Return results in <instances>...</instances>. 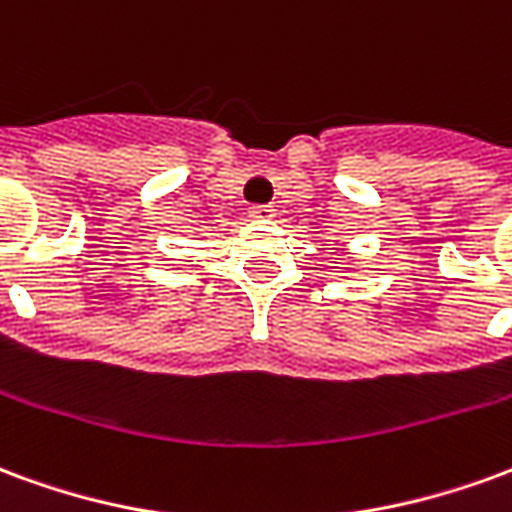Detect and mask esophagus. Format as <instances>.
<instances>
[{"instance_id": "1", "label": "esophagus", "mask_w": 512, "mask_h": 512, "mask_svg": "<svg viewBox=\"0 0 512 512\" xmlns=\"http://www.w3.org/2000/svg\"><path fill=\"white\" fill-rule=\"evenodd\" d=\"M249 216H252V219H274V208H271V205H252V208H249Z\"/></svg>"}]
</instances>
